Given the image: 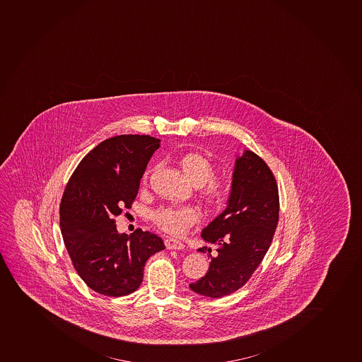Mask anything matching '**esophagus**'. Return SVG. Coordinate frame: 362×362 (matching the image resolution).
Listing matches in <instances>:
<instances>
[{
  "label": "esophagus",
  "mask_w": 362,
  "mask_h": 362,
  "mask_svg": "<svg viewBox=\"0 0 362 362\" xmlns=\"http://www.w3.org/2000/svg\"><path fill=\"white\" fill-rule=\"evenodd\" d=\"M165 245L168 250H181L185 248V245H183L181 241L176 239H172V238H168V239L165 240Z\"/></svg>",
  "instance_id": "34e87169"
}]
</instances>
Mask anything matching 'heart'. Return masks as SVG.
Here are the masks:
<instances>
[{
  "label": "heart",
  "mask_w": 362,
  "mask_h": 362,
  "mask_svg": "<svg viewBox=\"0 0 362 362\" xmlns=\"http://www.w3.org/2000/svg\"><path fill=\"white\" fill-rule=\"evenodd\" d=\"M180 165L183 172L193 181L195 185H204V197L211 201L215 206H222L228 200L229 186L227 183L213 177L214 176V165L206 156L189 151L183 154L179 160ZM151 169H148L144 174V182H147L148 176L151 174ZM151 218L155 225L162 230L173 234L181 235L186 233L187 229L195 225L200 214L195 208L185 206V207H161L151 214Z\"/></svg>",
  "instance_id": "obj_1"
}]
</instances>
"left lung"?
I'll return each mask as SVG.
<instances>
[{
    "instance_id": "left-lung-1",
    "label": "left lung",
    "mask_w": 362,
    "mask_h": 362,
    "mask_svg": "<svg viewBox=\"0 0 362 362\" xmlns=\"http://www.w3.org/2000/svg\"><path fill=\"white\" fill-rule=\"evenodd\" d=\"M279 208L273 173L260 156L245 151L236 158L227 208L201 234L204 241L218 245L216 257H211L209 248V269L189 284L190 289L218 298L245 286L269 250Z\"/></svg>"
}]
</instances>
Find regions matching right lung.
I'll list each match as a JSON object with an SVG mask.
<instances>
[{
	"instance_id": "add662e5",
	"label": "right lung",
	"mask_w": 362,
	"mask_h": 362,
	"mask_svg": "<svg viewBox=\"0 0 362 362\" xmlns=\"http://www.w3.org/2000/svg\"><path fill=\"white\" fill-rule=\"evenodd\" d=\"M160 140L119 135L98 144L68 181L60 204V227L75 271L105 296L136 291L148 259L165 250L161 238L136 229L119 234L114 218L132 207L141 177Z\"/></svg>"
}]
</instances>
